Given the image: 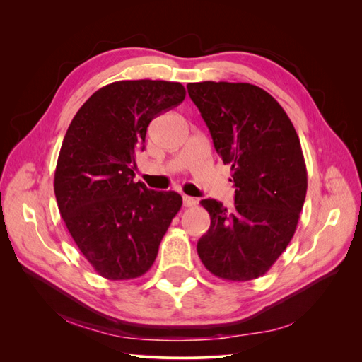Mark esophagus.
<instances>
[{"mask_svg": "<svg viewBox=\"0 0 362 362\" xmlns=\"http://www.w3.org/2000/svg\"><path fill=\"white\" fill-rule=\"evenodd\" d=\"M182 205L184 206H194L196 205V199L190 198V196H182Z\"/></svg>", "mask_w": 362, "mask_h": 362, "instance_id": "esophagus-1", "label": "esophagus"}]
</instances>
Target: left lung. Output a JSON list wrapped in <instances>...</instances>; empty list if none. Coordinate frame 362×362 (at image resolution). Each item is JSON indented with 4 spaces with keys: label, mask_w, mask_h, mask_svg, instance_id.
<instances>
[{
    "label": "left lung",
    "mask_w": 362,
    "mask_h": 362,
    "mask_svg": "<svg viewBox=\"0 0 362 362\" xmlns=\"http://www.w3.org/2000/svg\"><path fill=\"white\" fill-rule=\"evenodd\" d=\"M187 90L229 164L234 208L202 199L211 225L198 242L202 264L226 281L264 275L288 246L306 196L300 140L279 103L249 83H189Z\"/></svg>",
    "instance_id": "obj_1"
}]
</instances>
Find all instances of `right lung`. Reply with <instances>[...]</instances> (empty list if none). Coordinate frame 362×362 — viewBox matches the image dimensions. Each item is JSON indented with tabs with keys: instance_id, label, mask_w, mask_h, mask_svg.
<instances>
[{
	"instance_id": "1",
	"label": "right lung",
	"mask_w": 362,
	"mask_h": 362,
	"mask_svg": "<svg viewBox=\"0 0 362 362\" xmlns=\"http://www.w3.org/2000/svg\"><path fill=\"white\" fill-rule=\"evenodd\" d=\"M181 83L116 81L96 90L63 139L54 193L75 245L98 275L110 281L146 273L182 205L175 192L134 182L152 119L180 105Z\"/></svg>"
}]
</instances>
